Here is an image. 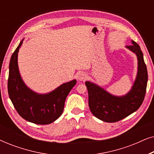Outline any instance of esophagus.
Listing matches in <instances>:
<instances>
[{
  "label": "esophagus",
  "mask_w": 154,
  "mask_h": 154,
  "mask_svg": "<svg viewBox=\"0 0 154 154\" xmlns=\"http://www.w3.org/2000/svg\"><path fill=\"white\" fill-rule=\"evenodd\" d=\"M86 78H87V74L84 72H80L78 74V79L79 81H84V80L86 79Z\"/></svg>",
  "instance_id": "obj_1"
}]
</instances>
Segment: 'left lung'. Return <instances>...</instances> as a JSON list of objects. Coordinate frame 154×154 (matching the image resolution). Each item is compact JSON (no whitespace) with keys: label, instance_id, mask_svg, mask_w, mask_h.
<instances>
[{"label":"left lung","instance_id":"left-lung-1","mask_svg":"<svg viewBox=\"0 0 154 154\" xmlns=\"http://www.w3.org/2000/svg\"><path fill=\"white\" fill-rule=\"evenodd\" d=\"M128 49L136 54L138 60L137 74L131 90L123 96L113 95L95 83L85 82L88 91V104L92 114L107 123L125 119L140 108L146 94L148 73L140 47L132 41Z\"/></svg>","mask_w":154,"mask_h":154}]
</instances>
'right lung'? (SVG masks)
I'll return each instance as SVG.
<instances>
[{
	"instance_id": "right-lung-1",
	"label": "right lung",
	"mask_w": 154,
	"mask_h": 154,
	"mask_svg": "<svg viewBox=\"0 0 154 154\" xmlns=\"http://www.w3.org/2000/svg\"><path fill=\"white\" fill-rule=\"evenodd\" d=\"M23 40L10 61L8 94L16 111L23 119L35 124L47 125L62 115L66 97L76 84V80L63 83L47 94H38L31 90L25 85L18 68V52Z\"/></svg>"
}]
</instances>
